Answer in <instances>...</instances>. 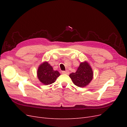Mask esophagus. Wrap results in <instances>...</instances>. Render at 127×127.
Returning <instances> with one entry per match:
<instances>
[{
    "label": "esophagus",
    "instance_id": "esophagus-1",
    "mask_svg": "<svg viewBox=\"0 0 127 127\" xmlns=\"http://www.w3.org/2000/svg\"><path fill=\"white\" fill-rule=\"evenodd\" d=\"M62 74H69V71L68 70H66V71H62Z\"/></svg>",
    "mask_w": 127,
    "mask_h": 127
}]
</instances>
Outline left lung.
I'll list each match as a JSON object with an SVG mask.
<instances>
[{
    "mask_svg": "<svg viewBox=\"0 0 127 127\" xmlns=\"http://www.w3.org/2000/svg\"><path fill=\"white\" fill-rule=\"evenodd\" d=\"M93 72L87 62L80 63L76 72H72L69 77L75 85L80 87L87 86L93 79Z\"/></svg>",
    "mask_w": 127,
    "mask_h": 127,
    "instance_id": "8db88e82",
    "label": "left lung"
}]
</instances>
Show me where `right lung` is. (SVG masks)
<instances>
[{
	"instance_id": "right-lung-1",
	"label": "right lung",
	"mask_w": 127,
	"mask_h": 127,
	"mask_svg": "<svg viewBox=\"0 0 127 127\" xmlns=\"http://www.w3.org/2000/svg\"><path fill=\"white\" fill-rule=\"evenodd\" d=\"M37 77L40 81L45 85H50L54 83L60 75L58 71H55L48 63L45 62L39 66L37 71Z\"/></svg>"
}]
</instances>
